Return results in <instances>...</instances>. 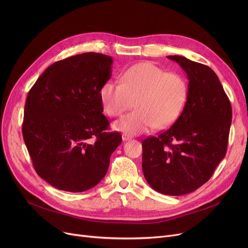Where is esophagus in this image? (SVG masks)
Listing matches in <instances>:
<instances>
[{
    "mask_svg": "<svg viewBox=\"0 0 248 248\" xmlns=\"http://www.w3.org/2000/svg\"><path fill=\"white\" fill-rule=\"evenodd\" d=\"M122 138H123V140H124V141L132 139V137H131V136H128V135H126V134H124V135L122 136Z\"/></svg>",
    "mask_w": 248,
    "mask_h": 248,
    "instance_id": "esophagus-1",
    "label": "esophagus"
}]
</instances>
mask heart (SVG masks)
Instances as JSON below:
<instances>
[{
    "label": "heart",
    "instance_id": "1",
    "mask_svg": "<svg viewBox=\"0 0 248 248\" xmlns=\"http://www.w3.org/2000/svg\"><path fill=\"white\" fill-rule=\"evenodd\" d=\"M99 97L110 116H121L136 100L138 109L114 124L117 131L134 136L172 124L186 103L188 83L177 73H168L152 62H141L122 74L121 83H104Z\"/></svg>",
    "mask_w": 248,
    "mask_h": 248
}]
</instances>
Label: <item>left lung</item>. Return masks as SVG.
<instances>
[{"mask_svg":"<svg viewBox=\"0 0 248 248\" xmlns=\"http://www.w3.org/2000/svg\"><path fill=\"white\" fill-rule=\"evenodd\" d=\"M168 58L186 72L188 97L170 128L142 140L141 167L154 190L180 196L205 184L225 157L232 108L218 76L209 66L183 56Z\"/></svg>","mask_w":248,"mask_h":248,"instance_id":"obj_1","label":"left lung"}]
</instances>
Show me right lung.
<instances>
[{"instance_id":"1","label":"right lung","mask_w":248,"mask_h":248,"mask_svg":"<svg viewBox=\"0 0 248 248\" xmlns=\"http://www.w3.org/2000/svg\"><path fill=\"white\" fill-rule=\"evenodd\" d=\"M110 56L87 52L53 63L29 90L22 133L36 173L51 186L83 192L106 176L119 132H107L101 86Z\"/></svg>"}]
</instances>
